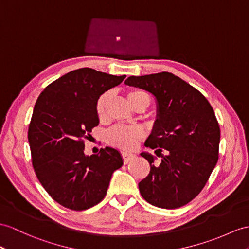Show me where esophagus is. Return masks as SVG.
I'll list each match as a JSON object with an SVG mask.
<instances>
[{
	"label": "esophagus",
	"instance_id": "34e87169",
	"mask_svg": "<svg viewBox=\"0 0 249 249\" xmlns=\"http://www.w3.org/2000/svg\"><path fill=\"white\" fill-rule=\"evenodd\" d=\"M121 156H123L124 163H128L130 160H132L133 159H134V157H135V154H132V153H126V152H123V153H121Z\"/></svg>",
	"mask_w": 249,
	"mask_h": 249
}]
</instances>
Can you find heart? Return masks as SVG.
<instances>
[{"label":"heart","mask_w":249,"mask_h":249,"mask_svg":"<svg viewBox=\"0 0 249 249\" xmlns=\"http://www.w3.org/2000/svg\"><path fill=\"white\" fill-rule=\"evenodd\" d=\"M111 94L107 92L102 94L96 102V113L97 116L100 119L106 118L107 115V107L110 101ZM130 105L135 107L138 105H144L148 107L150 99L149 96L142 89H131L126 95ZM143 136V131L138 126H130V125H115L107 133V142L124 150H132L134 149L138 142Z\"/></svg>","instance_id":"heart-1"}]
</instances>
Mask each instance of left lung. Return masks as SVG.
<instances>
[{
  "instance_id": "left-lung-1",
  "label": "left lung",
  "mask_w": 249,
  "mask_h": 249,
  "mask_svg": "<svg viewBox=\"0 0 249 249\" xmlns=\"http://www.w3.org/2000/svg\"><path fill=\"white\" fill-rule=\"evenodd\" d=\"M124 83L151 93L157 105L144 145L162 159L155 165V156L141 153L150 173L138 184L139 192L156 207L179 208L203 190L219 160L221 132L213 108L196 89L168 71L131 76Z\"/></svg>"
}]
</instances>
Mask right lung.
<instances>
[{"label": "right lung", "instance_id": "add662e5", "mask_svg": "<svg viewBox=\"0 0 249 249\" xmlns=\"http://www.w3.org/2000/svg\"><path fill=\"white\" fill-rule=\"evenodd\" d=\"M124 78L75 70L47 86L36 102L28 128L33 166L46 192L65 208L81 211L100 203L113 172L123 166L110 147L84 154V139L99 124L97 100Z\"/></svg>", "mask_w": 249, "mask_h": 249}]
</instances>
